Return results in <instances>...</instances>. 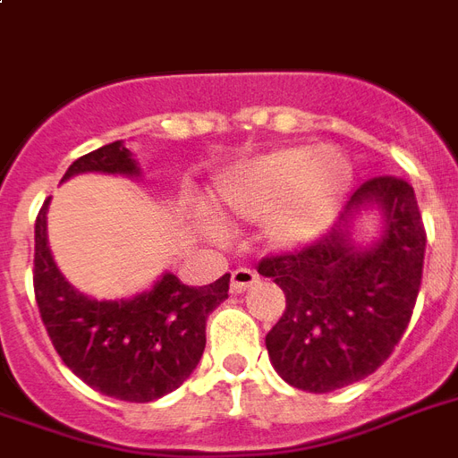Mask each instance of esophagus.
Listing matches in <instances>:
<instances>
[{"mask_svg":"<svg viewBox=\"0 0 458 458\" xmlns=\"http://www.w3.org/2000/svg\"><path fill=\"white\" fill-rule=\"evenodd\" d=\"M255 283H258V273L250 270V267H238V270H233V275H230V290L233 293H245Z\"/></svg>","mask_w":458,"mask_h":458,"instance_id":"34e87169","label":"esophagus"}]
</instances>
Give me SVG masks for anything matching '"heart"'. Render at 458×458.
Listing matches in <instances>:
<instances>
[{
    "label": "heart",
    "instance_id": "b5f03b06",
    "mask_svg": "<svg viewBox=\"0 0 458 458\" xmlns=\"http://www.w3.org/2000/svg\"><path fill=\"white\" fill-rule=\"evenodd\" d=\"M350 175V163L332 148H280L230 171L216 203L233 218L267 220V238L295 248L332 225Z\"/></svg>",
    "mask_w": 458,
    "mask_h": 458
}]
</instances>
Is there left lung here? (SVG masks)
Returning a JSON list of instances; mask_svg holds the SVG:
<instances>
[{
	"label": "left lung",
	"instance_id": "1",
	"mask_svg": "<svg viewBox=\"0 0 458 458\" xmlns=\"http://www.w3.org/2000/svg\"><path fill=\"white\" fill-rule=\"evenodd\" d=\"M364 202L383 208L386 238L357 251L344 223ZM340 220L305 248L258 262V273L284 293L283 318L265 337L270 362L287 385L315 394L354 385L389 360L409 327L424 270L427 230L404 178L364 181Z\"/></svg>",
	"mask_w": 458,
	"mask_h": 458
}]
</instances>
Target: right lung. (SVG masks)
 <instances>
[{"label":"right lung","instance_id":"1","mask_svg":"<svg viewBox=\"0 0 458 458\" xmlns=\"http://www.w3.org/2000/svg\"><path fill=\"white\" fill-rule=\"evenodd\" d=\"M86 171L139 174L121 140L76 158L64 178ZM47 203L34 225L31 275L41 322L56 354L86 385L121 402L143 404L178 389L203 357L208 315L228 297L230 275L193 287L165 273L151 293L129 302L84 297L51 260Z\"/></svg>","mask_w":458,"mask_h":458}]
</instances>
